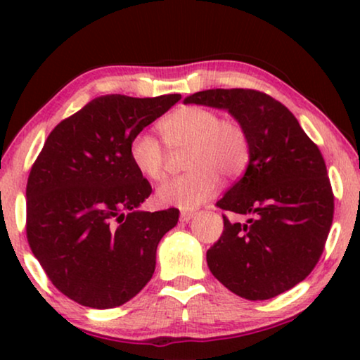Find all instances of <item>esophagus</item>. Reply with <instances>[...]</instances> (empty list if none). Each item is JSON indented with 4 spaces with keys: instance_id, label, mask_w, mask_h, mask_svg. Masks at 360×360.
I'll return each mask as SVG.
<instances>
[{
    "instance_id": "esophagus-1",
    "label": "esophagus",
    "mask_w": 360,
    "mask_h": 360,
    "mask_svg": "<svg viewBox=\"0 0 360 360\" xmlns=\"http://www.w3.org/2000/svg\"><path fill=\"white\" fill-rule=\"evenodd\" d=\"M193 216H195V211H181L180 221H185V223H188V221L193 218Z\"/></svg>"
}]
</instances>
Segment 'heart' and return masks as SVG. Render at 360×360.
Segmentation results:
<instances>
[{
	"label": "heart",
	"instance_id": "1",
	"mask_svg": "<svg viewBox=\"0 0 360 360\" xmlns=\"http://www.w3.org/2000/svg\"><path fill=\"white\" fill-rule=\"evenodd\" d=\"M164 144L170 150H188L185 167L190 172L175 176L157 191L162 205L193 210L218 193L221 176L238 179L250 160L248 129L233 117L203 106H184L159 124ZM132 165L141 175L160 181L167 175L169 155L149 134H137L129 144Z\"/></svg>",
	"mask_w": 360,
	"mask_h": 360
}]
</instances>
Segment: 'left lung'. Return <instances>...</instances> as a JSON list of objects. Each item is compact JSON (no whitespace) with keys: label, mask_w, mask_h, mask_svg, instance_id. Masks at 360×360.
Listing matches in <instances>:
<instances>
[{"label":"left lung","mask_w":360,"mask_h":360,"mask_svg":"<svg viewBox=\"0 0 360 360\" xmlns=\"http://www.w3.org/2000/svg\"><path fill=\"white\" fill-rule=\"evenodd\" d=\"M185 103L226 108L250 139V160L216 206L250 214L231 223L206 252L211 274L245 300L293 288L321 257L334 214V193L318 146L287 106L250 88L198 91Z\"/></svg>","instance_id":"left-lung-1"}]
</instances>
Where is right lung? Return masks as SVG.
<instances>
[{"label": "right lung", "mask_w": 360, "mask_h": 360, "mask_svg": "<svg viewBox=\"0 0 360 360\" xmlns=\"http://www.w3.org/2000/svg\"><path fill=\"white\" fill-rule=\"evenodd\" d=\"M180 98H95L53 127L31 167L29 248L53 287L83 307H121L152 278L157 245L180 211L137 210L152 186L129 144Z\"/></svg>", "instance_id": "right-lung-1"}]
</instances>
